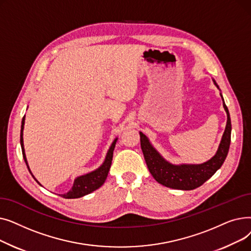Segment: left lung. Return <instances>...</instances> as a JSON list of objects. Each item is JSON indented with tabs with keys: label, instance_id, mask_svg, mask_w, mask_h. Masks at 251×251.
Wrapping results in <instances>:
<instances>
[{
	"label": "left lung",
	"instance_id": "8db88e82",
	"mask_svg": "<svg viewBox=\"0 0 251 251\" xmlns=\"http://www.w3.org/2000/svg\"><path fill=\"white\" fill-rule=\"evenodd\" d=\"M213 81L217 88L221 91L214 78ZM220 95L223 100V107L227 113V124L216 154L212 159H209L202 164L175 165L170 163L166 159H164V156L153 148L149 137L144 135L142 132H139L140 146L144 160H146L151 174L156 182H159L162 185L169 188L192 190L201 186L206 180L212 177L222 167L229 151L232 126L230 114L225 101H224L222 92H220Z\"/></svg>",
	"mask_w": 251,
	"mask_h": 251
}]
</instances>
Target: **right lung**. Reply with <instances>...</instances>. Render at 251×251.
Returning <instances> with one entry per match:
<instances>
[{"label": "right lung", "mask_w": 251, "mask_h": 251, "mask_svg": "<svg viewBox=\"0 0 251 251\" xmlns=\"http://www.w3.org/2000/svg\"><path fill=\"white\" fill-rule=\"evenodd\" d=\"M24 124H25V116L23 117L22 122H21L20 144H21V150H22V154H23L24 162H25L26 166H27L30 174L32 175L31 171L29 169V166H28V163H27V159H26L25 150H24V143H23ZM117 140H118V137H116L114 139V141L112 142L107 154H105L103 163L98 169L91 171V172H89V173H86V174H83L81 176L76 177L75 180H74L72 188L67 193L60 194V196L64 197V199H79V197H82L84 195H87V194H89L91 192H94L95 190L99 189L102 185V184L104 183L105 179H107V177H108L109 171H110V168H111V165H112L113 152H114V150H115V146H116ZM32 177L39 184V185L42 186V184L35 179V177L33 175H32Z\"/></svg>", "instance_id": "obj_1"}]
</instances>
